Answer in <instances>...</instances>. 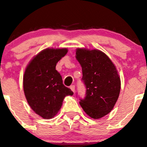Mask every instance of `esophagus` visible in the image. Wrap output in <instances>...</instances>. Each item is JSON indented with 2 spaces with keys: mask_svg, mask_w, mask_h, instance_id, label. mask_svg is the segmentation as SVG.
<instances>
[{
  "mask_svg": "<svg viewBox=\"0 0 147 147\" xmlns=\"http://www.w3.org/2000/svg\"><path fill=\"white\" fill-rule=\"evenodd\" d=\"M70 89H71V90H72V91L73 92H75V85H71L70 86Z\"/></svg>",
  "mask_w": 147,
  "mask_h": 147,
  "instance_id": "1",
  "label": "esophagus"
}]
</instances>
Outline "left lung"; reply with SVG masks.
Masks as SVG:
<instances>
[{
    "instance_id": "left-lung-1",
    "label": "left lung",
    "mask_w": 147,
    "mask_h": 147,
    "mask_svg": "<svg viewBox=\"0 0 147 147\" xmlns=\"http://www.w3.org/2000/svg\"><path fill=\"white\" fill-rule=\"evenodd\" d=\"M76 59L82 67L86 96L80 105L87 115L100 119L109 114L119 97L121 81L116 67L100 50L78 48Z\"/></svg>"
}]
</instances>
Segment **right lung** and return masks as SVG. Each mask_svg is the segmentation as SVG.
I'll use <instances>...</instances> for the list:
<instances>
[{
  "mask_svg": "<svg viewBox=\"0 0 147 147\" xmlns=\"http://www.w3.org/2000/svg\"><path fill=\"white\" fill-rule=\"evenodd\" d=\"M67 53V48H47L35 55L23 76V90L31 109L43 119H51L60 111L64 98L73 92L63 83L56 70L57 62Z\"/></svg>",
  "mask_w": 147,
  "mask_h": 147,
  "instance_id": "1",
  "label": "right lung"
}]
</instances>
